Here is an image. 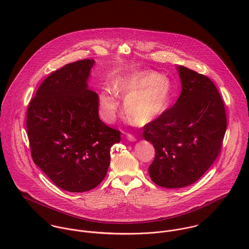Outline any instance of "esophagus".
<instances>
[{
	"label": "esophagus",
	"mask_w": 249,
	"mask_h": 249,
	"mask_svg": "<svg viewBox=\"0 0 249 249\" xmlns=\"http://www.w3.org/2000/svg\"><path fill=\"white\" fill-rule=\"evenodd\" d=\"M126 139L129 141V142H135L136 141V137L132 134H126Z\"/></svg>",
	"instance_id": "esophagus-1"
}]
</instances>
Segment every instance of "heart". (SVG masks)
<instances>
[{
	"instance_id": "1",
	"label": "heart",
	"mask_w": 249,
	"mask_h": 249,
	"mask_svg": "<svg viewBox=\"0 0 249 249\" xmlns=\"http://www.w3.org/2000/svg\"><path fill=\"white\" fill-rule=\"evenodd\" d=\"M117 95L124 97L127 118L138 125L153 122L165 113L173 97L170 79L151 71H139L116 76L112 88H105L99 97L101 115L112 123L119 108Z\"/></svg>"
}]
</instances>
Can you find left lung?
Returning a JSON list of instances; mask_svg holds the SVG:
<instances>
[{
	"instance_id": "left-lung-1",
	"label": "left lung",
	"mask_w": 249,
	"mask_h": 249,
	"mask_svg": "<svg viewBox=\"0 0 249 249\" xmlns=\"http://www.w3.org/2000/svg\"><path fill=\"white\" fill-rule=\"evenodd\" d=\"M177 70L182 87L177 103L142 132L155 148L149 177L169 189L189 186L206 173L220 151L227 125L213 81L184 66Z\"/></svg>"
}]
</instances>
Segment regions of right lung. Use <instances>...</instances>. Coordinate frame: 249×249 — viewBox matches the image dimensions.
Segmentation results:
<instances>
[{"label": "right lung", "instance_id": "1", "mask_svg": "<svg viewBox=\"0 0 249 249\" xmlns=\"http://www.w3.org/2000/svg\"><path fill=\"white\" fill-rule=\"evenodd\" d=\"M94 59L65 65L39 86L27 115L34 162L71 193L96 188L106 178L110 148L121 132L99 118V96L88 87Z\"/></svg>", "mask_w": 249, "mask_h": 249}]
</instances>
